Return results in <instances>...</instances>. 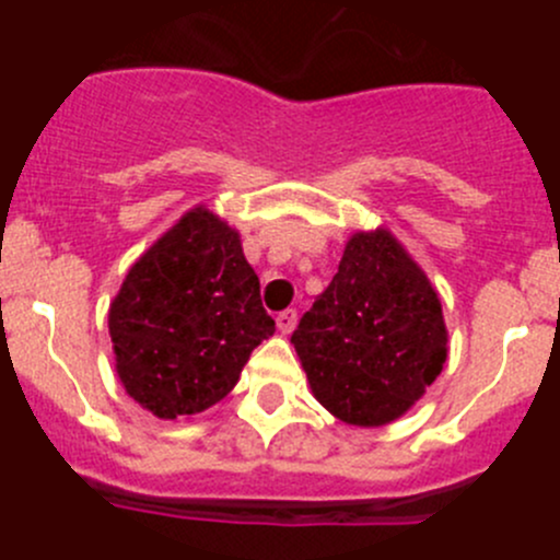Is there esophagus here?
<instances>
[{
  "mask_svg": "<svg viewBox=\"0 0 560 560\" xmlns=\"http://www.w3.org/2000/svg\"><path fill=\"white\" fill-rule=\"evenodd\" d=\"M276 325H279V330L284 332H292L295 330V325H298V312L295 308H287V312H281L279 316H276Z\"/></svg>",
  "mask_w": 560,
  "mask_h": 560,
  "instance_id": "esophagus-1",
  "label": "esophagus"
}]
</instances>
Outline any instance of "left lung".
Here are the masks:
<instances>
[{"mask_svg":"<svg viewBox=\"0 0 560 560\" xmlns=\"http://www.w3.org/2000/svg\"><path fill=\"white\" fill-rule=\"evenodd\" d=\"M292 343L316 400L360 428L406 415L447 360L442 301L385 228L347 241L338 273Z\"/></svg>","mask_w":560,"mask_h":560,"instance_id":"8db88e82","label":"left lung"}]
</instances>
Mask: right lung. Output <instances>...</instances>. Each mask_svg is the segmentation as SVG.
<instances>
[{"label": "right lung", "instance_id": "add662e5", "mask_svg": "<svg viewBox=\"0 0 560 560\" xmlns=\"http://www.w3.org/2000/svg\"><path fill=\"white\" fill-rule=\"evenodd\" d=\"M116 374L160 420L197 415L241 380L276 322L241 235L197 206L129 268L107 312Z\"/></svg>", "mask_w": 560, "mask_h": 560}]
</instances>
